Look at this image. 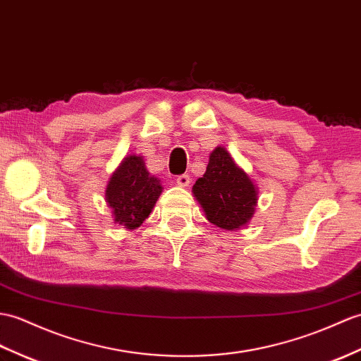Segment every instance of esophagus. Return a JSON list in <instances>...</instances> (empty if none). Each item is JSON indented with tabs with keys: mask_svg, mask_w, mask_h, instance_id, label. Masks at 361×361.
<instances>
[{
	"mask_svg": "<svg viewBox=\"0 0 361 361\" xmlns=\"http://www.w3.org/2000/svg\"><path fill=\"white\" fill-rule=\"evenodd\" d=\"M177 184H178V186H181V188H188L189 184H190V177H189L188 173L178 175V177H177Z\"/></svg>",
	"mask_w": 361,
	"mask_h": 361,
	"instance_id": "1",
	"label": "esophagus"
}]
</instances>
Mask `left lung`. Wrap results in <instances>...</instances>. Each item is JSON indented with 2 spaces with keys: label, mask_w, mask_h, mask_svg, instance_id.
I'll return each instance as SVG.
<instances>
[{
  "label": "left lung",
  "mask_w": 361,
  "mask_h": 361,
  "mask_svg": "<svg viewBox=\"0 0 361 361\" xmlns=\"http://www.w3.org/2000/svg\"><path fill=\"white\" fill-rule=\"evenodd\" d=\"M194 195L206 219L228 231L246 224L257 203L252 181L224 147H216L211 154L204 175L194 184Z\"/></svg>",
  "instance_id": "1"
}]
</instances>
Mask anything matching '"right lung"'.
Wrapping results in <instances>:
<instances>
[{"mask_svg": "<svg viewBox=\"0 0 361 361\" xmlns=\"http://www.w3.org/2000/svg\"><path fill=\"white\" fill-rule=\"evenodd\" d=\"M160 194V181L146 171L142 158L130 155L112 175L106 200L115 221L126 229H135L147 219Z\"/></svg>", "mask_w": 361, "mask_h": 361, "instance_id": "1", "label": "right lung"}]
</instances>
